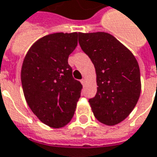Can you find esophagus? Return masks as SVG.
<instances>
[{"label": "esophagus", "mask_w": 157, "mask_h": 157, "mask_svg": "<svg viewBox=\"0 0 157 157\" xmlns=\"http://www.w3.org/2000/svg\"><path fill=\"white\" fill-rule=\"evenodd\" d=\"M81 83H82V85H84V84L86 83V80H85V79H84V78L82 79V80H81Z\"/></svg>", "instance_id": "1"}]
</instances>
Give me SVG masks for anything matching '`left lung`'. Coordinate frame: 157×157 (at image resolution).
I'll return each mask as SVG.
<instances>
[{
	"label": "left lung",
	"mask_w": 157,
	"mask_h": 157,
	"mask_svg": "<svg viewBox=\"0 0 157 157\" xmlns=\"http://www.w3.org/2000/svg\"><path fill=\"white\" fill-rule=\"evenodd\" d=\"M79 44L92 60L97 75V94L89 99L94 117L107 126L120 123L140 96V71L135 57L109 33H79Z\"/></svg>",
	"instance_id": "8db88e82"
}]
</instances>
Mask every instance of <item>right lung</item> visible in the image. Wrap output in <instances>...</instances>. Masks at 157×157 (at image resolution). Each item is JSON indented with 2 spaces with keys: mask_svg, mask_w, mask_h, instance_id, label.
Instances as JSON below:
<instances>
[{
  "mask_svg": "<svg viewBox=\"0 0 157 157\" xmlns=\"http://www.w3.org/2000/svg\"><path fill=\"white\" fill-rule=\"evenodd\" d=\"M79 33H54L29 48L21 69L25 100L44 124L63 128L74 116L82 85L72 76L68 58L77 46Z\"/></svg>",
  "mask_w": 157,
  "mask_h": 157,
  "instance_id": "right-lung-1",
  "label": "right lung"
}]
</instances>
